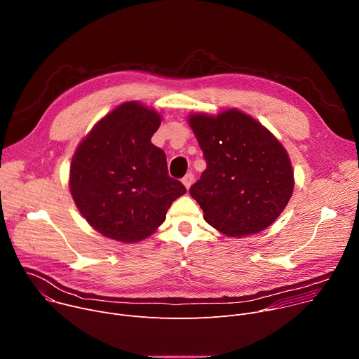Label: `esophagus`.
<instances>
[{
	"label": "esophagus",
	"instance_id": "1",
	"mask_svg": "<svg viewBox=\"0 0 359 359\" xmlns=\"http://www.w3.org/2000/svg\"><path fill=\"white\" fill-rule=\"evenodd\" d=\"M182 182H183V184L186 186V189H189V187L193 184V182H194V175H193V173H187V175L182 179Z\"/></svg>",
	"mask_w": 359,
	"mask_h": 359
}]
</instances>
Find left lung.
I'll return each instance as SVG.
<instances>
[{"mask_svg": "<svg viewBox=\"0 0 359 359\" xmlns=\"http://www.w3.org/2000/svg\"><path fill=\"white\" fill-rule=\"evenodd\" d=\"M189 123L208 165L189 190L204 220L231 237L267 229L294 189L285 149L263 125L236 109L216 118L193 115Z\"/></svg>", "mask_w": 359, "mask_h": 359, "instance_id": "left-lung-1", "label": "left lung"}]
</instances>
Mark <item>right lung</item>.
Masks as SVG:
<instances>
[{
    "label": "right lung",
    "mask_w": 359,
    "mask_h": 359,
    "mask_svg": "<svg viewBox=\"0 0 359 359\" xmlns=\"http://www.w3.org/2000/svg\"><path fill=\"white\" fill-rule=\"evenodd\" d=\"M159 126V114L126 102L100 119L75 151L72 197L105 237L122 243L146 238L186 193L183 183L169 176L165 151L150 142Z\"/></svg>",
    "instance_id": "add662e5"
}]
</instances>
